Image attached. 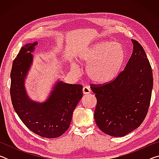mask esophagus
Wrapping results in <instances>:
<instances>
[{
    "label": "esophagus",
    "mask_w": 159,
    "mask_h": 159,
    "mask_svg": "<svg viewBox=\"0 0 159 159\" xmlns=\"http://www.w3.org/2000/svg\"><path fill=\"white\" fill-rule=\"evenodd\" d=\"M83 93L85 94V95H86V94L90 93V88L88 87V86H84V87L83 88Z\"/></svg>",
    "instance_id": "obj_1"
}]
</instances>
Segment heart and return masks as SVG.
<instances>
[{
	"label": "heart",
	"instance_id": "1",
	"mask_svg": "<svg viewBox=\"0 0 159 159\" xmlns=\"http://www.w3.org/2000/svg\"><path fill=\"white\" fill-rule=\"evenodd\" d=\"M125 51L119 43L103 41L88 48L81 56L88 66L87 74L93 81L107 83L114 79L123 65Z\"/></svg>",
	"mask_w": 159,
	"mask_h": 159
}]
</instances>
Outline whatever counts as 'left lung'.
I'll return each instance as SVG.
<instances>
[{
	"label": "left lung",
	"instance_id": "8db88e82",
	"mask_svg": "<svg viewBox=\"0 0 159 159\" xmlns=\"http://www.w3.org/2000/svg\"><path fill=\"white\" fill-rule=\"evenodd\" d=\"M124 70L111 81L90 84L97 105L94 118L98 128L113 137H123L138 128L148 113L153 88L152 66L135 40Z\"/></svg>",
	"mask_w": 159,
	"mask_h": 159
}]
</instances>
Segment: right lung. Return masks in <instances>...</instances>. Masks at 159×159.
Wrapping results in <instances>:
<instances>
[{
    "label": "right lung",
    "mask_w": 159,
    "mask_h": 159,
    "mask_svg": "<svg viewBox=\"0 0 159 159\" xmlns=\"http://www.w3.org/2000/svg\"><path fill=\"white\" fill-rule=\"evenodd\" d=\"M37 42L21 48L13 60L10 96L15 111L29 130L43 138H58L68 130L72 114L83 97V86L58 82L44 103L31 101L26 95L24 80L32 62L31 52Z\"/></svg>",
    "instance_id": "add662e5"
}]
</instances>
